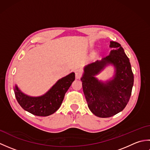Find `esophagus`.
<instances>
[{
	"mask_svg": "<svg viewBox=\"0 0 150 150\" xmlns=\"http://www.w3.org/2000/svg\"><path fill=\"white\" fill-rule=\"evenodd\" d=\"M82 77V75L80 72L79 71H76L75 72V78L76 79H80Z\"/></svg>",
	"mask_w": 150,
	"mask_h": 150,
	"instance_id": "1",
	"label": "esophagus"
}]
</instances>
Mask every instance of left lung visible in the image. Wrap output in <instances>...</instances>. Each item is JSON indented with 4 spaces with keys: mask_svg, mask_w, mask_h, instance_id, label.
<instances>
[{
    "mask_svg": "<svg viewBox=\"0 0 150 150\" xmlns=\"http://www.w3.org/2000/svg\"><path fill=\"white\" fill-rule=\"evenodd\" d=\"M110 55L85 66L81 78L82 89L89 109L101 118L112 117L122 111L132 94L134 77L129 60L118 42L111 41ZM112 64L116 74L111 80L102 82L95 76Z\"/></svg>",
    "mask_w": 150,
    "mask_h": 150,
    "instance_id": "obj_1",
    "label": "left lung"
}]
</instances>
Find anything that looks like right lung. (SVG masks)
<instances>
[{"label":"right lung","instance_id":"add662e5","mask_svg":"<svg viewBox=\"0 0 150 150\" xmlns=\"http://www.w3.org/2000/svg\"><path fill=\"white\" fill-rule=\"evenodd\" d=\"M75 73L59 79L50 90L39 97H31L14 87L16 99L21 106L28 112L37 116L46 117L54 113L61 106L65 93L75 80Z\"/></svg>","mask_w":150,"mask_h":150}]
</instances>
